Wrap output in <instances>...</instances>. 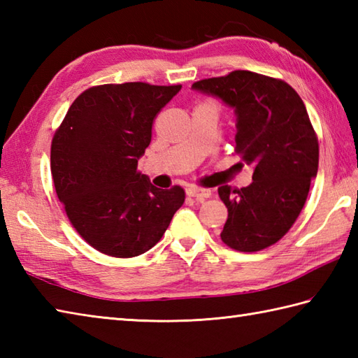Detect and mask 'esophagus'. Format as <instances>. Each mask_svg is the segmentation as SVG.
Masks as SVG:
<instances>
[{
	"instance_id": "esophagus-1",
	"label": "esophagus",
	"mask_w": 358,
	"mask_h": 358,
	"mask_svg": "<svg viewBox=\"0 0 358 358\" xmlns=\"http://www.w3.org/2000/svg\"><path fill=\"white\" fill-rule=\"evenodd\" d=\"M186 194L189 195V197H192L195 200H205V199H209L211 197V191L209 189H203V187H187L186 189Z\"/></svg>"
}]
</instances>
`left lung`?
I'll use <instances>...</instances> for the list:
<instances>
[{
	"mask_svg": "<svg viewBox=\"0 0 358 358\" xmlns=\"http://www.w3.org/2000/svg\"><path fill=\"white\" fill-rule=\"evenodd\" d=\"M236 115V152L255 166L253 183L219 187L228 208L222 241L237 251L276 243L303 209L318 172V139L306 105L289 83L251 71L195 82Z\"/></svg>",
	"mask_w": 358,
	"mask_h": 358,
	"instance_id": "obj_1",
	"label": "left lung"
}]
</instances>
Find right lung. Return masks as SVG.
Instances as JSON below:
<instances>
[{
	"label": "right lung",
	"mask_w": 358,
	"mask_h": 358,
	"mask_svg": "<svg viewBox=\"0 0 358 358\" xmlns=\"http://www.w3.org/2000/svg\"><path fill=\"white\" fill-rule=\"evenodd\" d=\"M180 90L143 82L88 88L55 131V192L77 233L103 255L145 253L185 203L180 186L159 189L138 172L153 119Z\"/></svg>",
	"instance_id": "add662e5"
}]
</instances>
